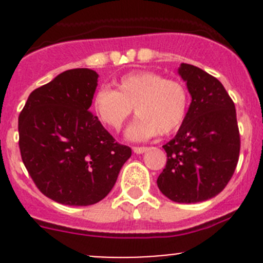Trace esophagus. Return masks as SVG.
<instances>
[{
	"instance_id": "obj_1",
	"label": "esophagus",
	"mask_w": 263,
	"mask_h": 263,
	"mask_svg": "<svg viewBox=\"0 0 263 263\" xmlns=\"http://www.w3.org/2000/svg\"><path fill=\"white\" fill-rule=\"evenodd\" d=\"M132 150H134V153L135 154H144V153H146V151L148 150L147 147H145V146H135L134 148H132Z\"/></svg>"
}]
</instances>
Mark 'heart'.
I'll list each match as a JSON object with an SVG mask.
<instances>
[{
  "label": "heart",
  "mask_w": 263,
  "mask_h": 263,
  "mask_svg": "<svg viewBox=\"0 0 263 263\" xmlns=\"http://www.w3.org/2000/svg\"><path fill=\"white\" fill-rule=\"evenodd\" d=\"M190 97L182 82L153 71H136L122 76L116 90L100 87L92 97L95 116L108 128L118 131L131 116L137 117L126 131L132 141H144L159 132L177 131L187 116Z\"/></svg>",
  "instance_id": "obj_1"
}]
</instances>
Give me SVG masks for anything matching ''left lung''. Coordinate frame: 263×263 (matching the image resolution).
<instances>
[{"label": "left lung", "mask_w": 263, "mask_h": 263, "mask_svg": "<svg viewBox=\"0 0 263 263\" xmlns=\"http://www.w3.org/2000/svg\"><path fill=\"white\" fill-rule=\"evenodd\" d=\"M191 104L176 136L164 145L166 165L158 187L174 202L196 203L219 195L232 178L240 150L233 100L217 79L181 63Z\"/></svg>", "instance_id": "left-lung-1"}]
</instances>
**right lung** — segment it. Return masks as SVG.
Returning <instances> with one entry per match:
<instances>
[{"instance_id":"1","label":"right lung","mask_w":263,"mask_h":263,"mask_svg":"<svg viewBox=\"0 0 263 263\" xmlns=\"http://www.w3.org/2000/svg\"><path fill=\"white\" fill-rule=\"evenodd\" d=\"M98 78L90 68L65 71L34 90L18 116L24 165L39 191L62 205L102 201L132 153L89 112Z\"/></svg>"}]
</instances>
